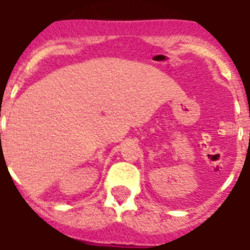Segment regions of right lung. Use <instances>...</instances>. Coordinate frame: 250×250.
I'll return each mask as SVG.
<instances>
[{
	"mask_svg": "<svg viewBox=\"0 0 250 250\" xmlns=\"http://www.w3.org/2000/svg\"><path fill=\"white\" fill-rule=\"evenodd\" d=\"M0 135H1V134H0Z\"/></svg>",
	"mask_w": 250,
	"mask_h": 250,
	"instance_id": "add662e5",
	"label": "right lung"
}]
</instances>
